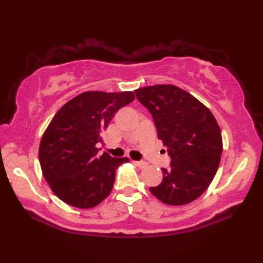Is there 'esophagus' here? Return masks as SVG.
Returning <instances> with one entry per match:
<instances>
[{
  "instance_id": "34e87169",
  "label": "esophagus",
  "mask_w": 263,
  "mask_h": 263,
  "mask_svg": "<svg viewBox=\"0 0 263 263\" xmlns=\"http://www.w3.org/2000/svg\"><path fill=\"white\" fill-rule=\"evenodd\" d=\"M133 163H135L136 166H138L139 168L147 167V162H145V161H133Z\"/></svg>"
}]
</instances>
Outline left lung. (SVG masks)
I'll list each match as a JSON object with an SVG mask.
<instances>
[{
    "instance_id": "1",
    "label": "left lung",
    "mask_w": 263,
    "mask_h": 263,
    "mask_svg": "<svg viewBox=\"0 0 263 263\" xmlns=\"http://www.w3.org/2000/svg\"><path fill=\"white\" fill-rule=\"evenodd\" d=\"M153 116L158 138L172 159L162 168L163 180L149 191L168 205H184L198 198L215 177L222 139L216 118L188 91L173 84L135 90Z\"/></svg>"
}]
</instances>
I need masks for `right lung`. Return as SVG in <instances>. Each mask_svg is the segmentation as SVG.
<instances>
[{
	"mask_svg": "<svg viewBox=\"0 0 263 263\" xmlns=\"http://www.w3.org/2000/svg\"><path fill=\"white\" fill-rule=\"evenodd\" d=\"M132 91H86L62 105L52 118L39 145L43 175L62 202L90 209L114 188L116 169L127 158L108 153L97 158L96 145L117 111L135 100Z\"/></svg>",
	"mask_w": 263,
	"mask_h": 263,
	"instance_id": "1",
	"label": "right lung"
}]
</instances>
